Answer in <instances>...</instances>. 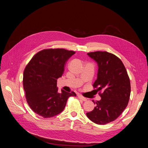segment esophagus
Returning a JSON list of instances; mask_svg holds the SVG:
<instances>
[{"label": "esophagus", "mask_w": 148, "mask_h": 148, "mask_svg": "<svg viewBox=\"0 0 148 148\" xmlns=\"http://www.w3.org/2000/svg\"><path fill=\"white\" fill-rule=\"evenodd\" d=\"M78 97H79V99H81V100H83L84 101H85L87 100V99H86L85 97H84L82 96V95H78Z\"/></svg>", "instance_id": "34e87169"}]
</instances>
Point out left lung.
<instances>
[{"instance_id":"left-lung-1","label":"left lung","mask_w":148,"mask_h":148,"mask_svg":"<svg viewBox=\"0 0 148 148\" xmlns=\"http://www.w3.org/2000/svg\"><path fill=\"white\" fill-rule=\"evenodd\" d=\"M87 54L98 64L93 87L99 91L101 99L92 100L96 106L86 116L95 124H106L115 121L127 106L131 92L130 78L122 61L114 54L106 51Z\"/></svg>"}]
</instances>
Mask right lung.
I'll list each match as a JSON object with an SVG mask.
<instances>
[{
  "label": "right lung",
  "instance_id": "obj_1",
  "mask_svg": "<svg viewBox=\"0 0 148 148\" xmlns=\"http://www.w3.org/2000/svg\"><path fill=\"white\" fill-rule=\"evenodd\" d=\"M75 54L63 48L43 49L34 55L23 73V88L31 109L45 118H51L62 112L72 91L58 92L57 79L64 73L67 60Z\"/></svg>",
  "mask_w": 148,
  "mask_h": 148
}]
</instances>
